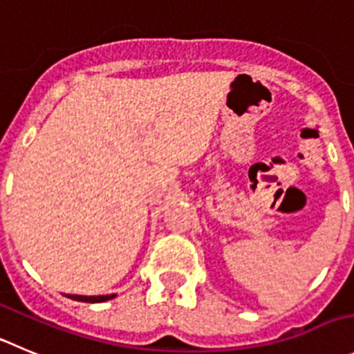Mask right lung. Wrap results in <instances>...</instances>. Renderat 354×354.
<instances>
[{
	"label": "right lung",
	"instance_id": "obj_1",
	"mask_svg": "<svg viewBox=\"0 0 354 354\" xmlns=\"http://www.w3.org/2000/svg\"><path fill=\"white\" fill-rule=\"evenodd\" d=\"M66 297H69V299L73 300H78V302H88V304H97V302H106V300H111L115 299V293H111V295H69V293H66Z\"/></svg>",
	"mask_w": 354,
	"mask_h": 354
}]
</instances>
